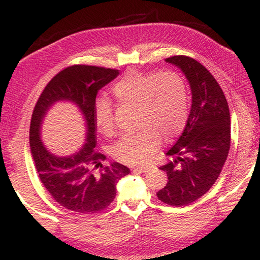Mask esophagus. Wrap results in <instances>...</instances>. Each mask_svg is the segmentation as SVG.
Segmentation results:
<instances>
[{
	"instance_id": "34e87169",
	"label": "esophagus",
	"mask_w": 260,
	"mask_h": 260,
	"mask_svg": "<svg viewBox=\"0 0 260 260\" xmlns=\"http://www.w3.org/2000/svg\"><path fill=\"white\" fill-rule=\"evenodd\" d=\"M149 169H150V167H149V166H138V167H134L133 171H136V172L144 173V172H148Z\"/></svg>"
}]
</instances>
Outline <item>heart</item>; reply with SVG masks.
I'll return each mask as SVG.
<instances>
[{"instance_id":"heart-1","label":"heart","mask_w":260,"mask_h":260,"mask_svg":"<svg viewBox=\"0 0 260 260\" xmlns=\"http://www.w3.org/2000/svg\"><path fill=\"white\" fill-rule=\"evenodd\" d=\"M113 95L119 105L135 107L140 127L135 133L122 136L111 149L112 156L125 164L147 161L159 147L161 138L172 140L186 125L187 87L177 72L129 71L113 86ZM95 124L105 136L116 133L113 110L108 102L96 107Z\"/></svg>"}]
</instances>
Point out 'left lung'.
<instances>
[{
	"label": "left lung",
	"mask_w": 260,
	"mask_h": 260,
	"mask_svg": "<svg viewBox=\"0 0 260 260\" xmlns=\"http://www.w3.org/2000/svg\"><path fill=\"white\" fill-rule=\"evenodd\" d=\"M165 60L186 74L192 104L181 136L166 152L169 162L159 167L169 181L157 197L184 206L208 192L221 173L231 148V114L221 87L200 61L184 55Z\"/></svg>",
	"instance_id": "obj_1"
}]
</instances>
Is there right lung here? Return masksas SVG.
Returning <instances> with one entry per match:
<instances>
[{
	"label": "right lung",
	"instance_id": "1",
	"mask_svg": "<svg viewBox=\"0 0 260 260\" xmlns=\"http://www.w3.org/2000/svg\"><path fill=\"white\" fill-rule=\"evenodd\" d=\"M118 70L76 64L65 68L47 83L35 104L29 127L30 151L39 178L59 205L79 213L100 212L116 197V184L129 173L127 166L104 165L105 156L96 146V95L112 81ZM59 99L76 103L85 116L87 143L76 155L56 157L45 150L40 140V126L50 105Z\"/></svg>",
	"mask_w": 260,
	"mask_h": 260
}]
</instances>
